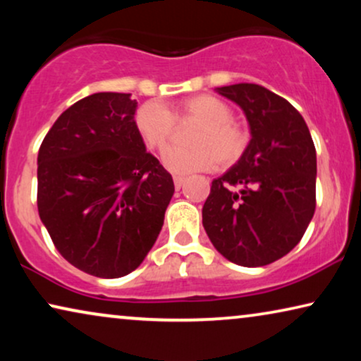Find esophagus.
<instances>
[{
    "label": "esophagus",
    "mask_w": 361,
    "mask_h": 361,
    "mask_svg": "<svg viewBox=\"0 0 361 361\" xmlns=\"http://www.w3.org/2000/svg\"><path fill=\"white\" fill-rule=\"evenodd\" d=\"M184 177H180V176H174V185H176V189H180L182 187V184H184Z\"/></svg>",
    "instance_id": "34e87169"
}]
</instances>
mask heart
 <instances>
[{
    "mask_svg": "<svg viewBox=\"0 0 361 361\" xmlns=\"http://www.w3.org/2000/svg\"><path fill=\"white\" fill-rule=\"evenodd\" d=\"M192 118L200 125L189 137L190 147L171 146L162 152V162L176 174L209 171L216 166L230 167L240 161L248 146V135L231 121L233 111L212 95H197L169 113L156 103H146L136 111L135 125L149 147L162 149L174 131V120Z\"/></svg>",
    "mask_w": 361,
    "mask_h": 361,
    "instance_id": "b5f03b06",
    "label": "heart"
}]
</instances>
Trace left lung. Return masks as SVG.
<instances>
[{
  "label": "left lung",
  "mask_w": 361,
  "mask_h": 361,
  "mask_svg": "<svg viewBox=\"0 0 361 361\" xmlns=\"http://www.w3.org/2000/svg\"><path fill=\"white\" fill-rule=\"evenodd\" d=\"M215 92L243 110L251 140L240 161L212 182L202 224L231 263L266 266L299 243L314 216L312 136L300 113L268 88L235 83Z\"/></svg>",
  "instance_id": "8db88e82"
}]
</instances>
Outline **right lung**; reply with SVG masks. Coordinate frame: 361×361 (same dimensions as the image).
Instances as JSON below:
<instances>
[{"instance_id":"add662e5","label":"right lung","mask_w":361,"mask_h":361,"mask_svg":"<svg viewBox=\"0 0 361 361\" xmlns=\"http://www.w3.org/2000/svg\"><path fill=\"white\" fill-rule=\"evenodd\" d=\"M131 93L98 92L68 106L37 154V210L63 258L115 279L156 243L174 194L136 130Z\"/></svg>"}]
</instances>
